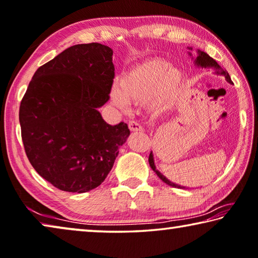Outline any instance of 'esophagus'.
I'll return each instance as SVG.
<instances>
[{"instance_id":"obj_1","label":"esophagus","mask_w":258,"mask_h":258,"mask_svg":"<svg viewBox=\"0 0 258 258\" xmlns=\"http://www.w3.org/2000/svg\"><path fill=\"white\" fill-rule=\"evenodd\" d=\"M128 127H130L131 131H132V132H142V131H144L142 126L137 121H130L128 122Z\"/></svg>"}]
</instances>
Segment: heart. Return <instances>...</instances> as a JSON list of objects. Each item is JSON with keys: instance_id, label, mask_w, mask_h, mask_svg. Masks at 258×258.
I'll return each mask as SVG.
<instances>
[{"instance_id": "1", "label": "heart", "mask_w": 258, "mask_h": 258, "mask_svg": "<svg viewBox=\"0 0 258 258\" xmlns=\"http://www.w3.org/2000/svg\"><path fill=\"white\" fill-rule=\"evenodd\" d=\"M182 69L170 66L167 60L154 57L127 69L111 91V101L120 109L130 102L147 103L154 114L170 111L178 102L184 89Z\"/></svg>"}]
</instances>
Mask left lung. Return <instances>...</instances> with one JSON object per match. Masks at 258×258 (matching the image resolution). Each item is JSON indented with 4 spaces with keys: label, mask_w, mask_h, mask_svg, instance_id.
Masks as SVG:
<instances>
[{
    "label": "left lung",
    "mask_w": 258,
    "mask_h": 258,
    "mask_svg": "<svg viewBox=\"0 0 258 258\" xmlns=\"http://www.w3.org/2000/svg\"><path fill=\"white\" fill-rule=\"evenodd\" d=\"M189 49H190V51H192L191 47H189ZM189 54L192 56L191 52H189ZM192 59L195 60L194 62H195V64L197 67H201V68H213L214 71H215V73H217L218 75H224L226 81H227V82H229V83H232V80H230V76H229L228 73L226 72L225 69H222L220 66H219L217 61H215L214 59H212V57H211L209 54H207V53H205L204 51H201V49H198V51H197V57H192ZM148 162H149V166H151V168L153 169L154 171L156 172V175L159 176V177L162 179L164 183L168 184V185H170V186L178 187V189H185V186H180V185H178V184H175V183L170 182V180H169L166 177V176H164L163 174H161V172L157 170L156 167H155V163H154V156H153V153L152 152H151V154H149Z\"/></svg>",
    "instance_id": "8db88e82"
}]
</instances>
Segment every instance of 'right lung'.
Returning <instances> with one entry per match:
<instances>
[{
    "instance_id": "1",
    "label": "right lung",
    "mask_w": 258,
    "mask_h": 258,
    "mask_svg": "<svg viewBox=\"0 0 258 258\" xmlns=\"http://www.w3.org/2000/svg\"><path fill=\"white\" fill-rule=\"evenodd\" d=\"M113 51L74 45L37 69L19 106L26 156L38 174L67 192L83 194L104 182L130 136L98 109L110 98Z\"/></svg>"
}]
</instances>
